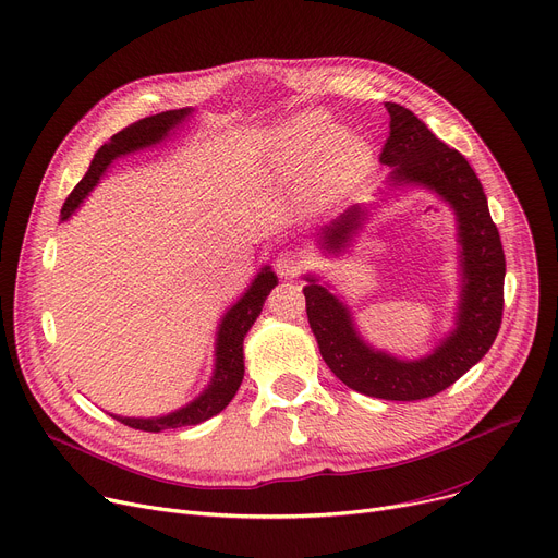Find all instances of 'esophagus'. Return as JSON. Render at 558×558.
Here are the masks:
<instances>
[{
  "instance_id": "esophagus-1",
  "label": "esophagus",
  "mask_w": 558,
  "mask_h": 558,
  "mask_svg": "<svg viewBox=\"0 0 558 558\" xmlns=\"http://www.w3.org/2000/svg\"><path fill=\"white\" fill-rule=\"evenodd\" d=\"M274 267L280 274V278H295V276H301V271L305 269V259L299 251L287 248V251L278 253Z\"/></svg>"
}]
</instances>
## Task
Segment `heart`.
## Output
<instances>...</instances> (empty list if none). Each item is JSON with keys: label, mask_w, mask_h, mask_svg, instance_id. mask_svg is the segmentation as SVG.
I'll return each mask as SVG.
<instances>
[{"label": "heart", "mask_w": 558, "mask_h": 558, "mask_svg": "<svg viewBox=\"0 0 558 558\" xmlns=\"http://www.w3.org/2000/svg\"><path fill=\"white\" fill-rule=\"evenodd\" d=\"M373 168V147L350 130H333L320 111H303L276 130L271 170L284 183L312 185V197L329 206L348 197Z\"/></svg>", "instance_id": "heart-1"}]
</instances>
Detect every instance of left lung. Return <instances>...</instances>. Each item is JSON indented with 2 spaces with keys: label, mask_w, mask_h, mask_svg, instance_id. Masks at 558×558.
Here are the masks:
<instances>
[{
  "label": "left lung",
  "mask_w": 558,
  "mask_h": 558,
  "mask_svg": "<svg viewBox=\"0 0 558 558\" xmlns=\"http://www.w3.org/2000/svg\"><path fill=\"white\" fill-rule=\"evenodd\" d=\"M390 136L379 155L395 185L417 183L449 202L458 217L462 244V293L456 329L433 354L420 361H401L373 350L361 341L350 310L307 276V318L318 350L345 386L390 401H417L453 386L489 352L502 323L505 253L498 229L489 215L487 195L469 161L441 143L411 109L386 102ZM363 208L352 206L327 225L320 246L329 253L345 248L363 221Z\"/></svg>",
  "instance_id": "8db88e82"
}]
</instances>
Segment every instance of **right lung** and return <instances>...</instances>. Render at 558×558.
Returning a JSON list of instances; mask_svg holds the SVG:
<instances>
[{"label":"right lung","mask_w":558,"mask_h":558,"mask_svg":"<svg viewBox=\"0 0 558 558\" xmlns=\"http://www.w3.org/2000/svg\"><path fill=\"white\" fill-rule=\"evenodd\" d=\"M189 114H191L189 107L161 111V114L141 119V121L123 128L105 145H100V150L94 155V161H92L87 174L81 179V183L66 197V202L60 210V219L64 221L73 210L78 208V204L89 195V191L98 183L100 174L107 170V166L111 161H114L117 157L128 155V153L141 150V147L159 143L174 125H179ZM276 284H278L276 274L269 267H265L251 282V287L246 289L242 299L227 312L225 318H221V325L217 331V348H215V373H213L208 388L195 401H191L189 405H183V408H179V411L163 415V417L138 420V417H117L114 415V420H119L121 424L136 428V430L161 433L166 428L195 426V424L206 422L208 417L217 415L219 411H225L229 401L235 397V392L242 384V377H244L242 343H244L246 331L251 329V325L255 323L259 312H263L267 295Z\"/></svg>","instance_id":"right-lung-1"}]
</instances>
